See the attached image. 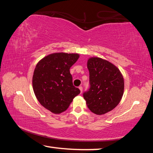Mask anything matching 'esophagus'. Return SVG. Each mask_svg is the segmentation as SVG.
Instances as JSON below:
<instances>
[{"label": "esophagus", "instance_id": "1", "mask_svg": "<svg viewBox=\"0 0 153 153\" xmlns=\"http://www.w3.org/2000/svg\"><path fill=\"white\" fill-rule=\"evenodd\" d=\"M79 89L80 90V92H81V93H82V90H83V88H82V86H79Z\"/></svg>", "mask_w": 153, "mask_h": 153}]
</instances>
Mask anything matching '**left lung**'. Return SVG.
I'll return each mask as SVG.
<instances>
[{
	"label": "left lung",
	"instance_id": "left-lung-1",
	"mask_svg": "<svg viewBox=\"0 0 153 153\" xmlns=\"http://www.w3.org/2000/svg\"><path fill=\"white\" fill-rule=\"evenodd\" d=\"M87 67L90 88L83 97L92 113L103 115L120 103L123 94V77L117 67L102 59H89Z\"/></svg>",
	"mask_w": 153,
	"mask_h": 153
}]
</instances>
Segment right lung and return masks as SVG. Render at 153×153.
Instances as JSON below:
<instances>
[{"label": "right lung", "mask_w": 153, "mask_h": 153, "mask_svg": "<svg viewBox=\"0 0 153 153\" xmlns=\"http://www.w3.org/2000/svg\"><path fill=\"white\" fill-rule=\"evenodd\" d=\"M78 58V54L53 53L36 65L32 78L33 92L40 104L52 113L66 111L80 93L74 86L69 71Z\"/></svg>", "instance_id": "obj_1"}]
</instances>
